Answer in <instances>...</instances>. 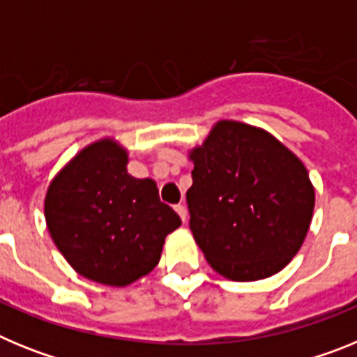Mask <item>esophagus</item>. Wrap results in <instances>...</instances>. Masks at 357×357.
<instances>
[{
  "label": "esophagus",
  "mask_w": 357,
  "mask_h": 357,
  "mask_svg": "<svg viewBox=\"0 0 357 357\" xmlns=\"http://www.w3.org/2000/svg\"><path fill=\"white\" fill-rule=\"evenodd\" d=\"M175 211H176V214L181 216L182 222L185 223V220H188V211H185V206H182V204H178V206H175Z\"/></svg>",
  "instance_id": "34e87169"
}]
</instances>
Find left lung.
<instances>
[{"instance_id": "8db88e82", "label": "left lung", "mask_w": 357, "mask_h": 357, "mask_svg": "<svg viewBox=\"0 0 357 357\" xmlns=\"http://www.w3.org/2000/svg\"><path fill=\"white\" fill-rule=\"evenodd\" d=\"M189 160V227L211 268L238 282L280 272L313 218L304 162L270 132L232 119L218 121Z\"/></svg>"}]
</instances>
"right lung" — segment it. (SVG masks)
<instances>
[{
    "label": "right lung",
    "mask_w": 357,
    "mask_h": 357,
    "mask_svg": "<svg viewBox=\"0 0 357 357\" xmlns=\"http://www.w3.org/2000/svg\"><path fill=\"white\" fill-rule=\"evenodd\" d=\"M128 151L112 137L91 143L53 176L44 198L50 236L85 279L123 288L157 266L181 218L151 178L127 172Z\"/></svg>",
    "instance_id": "right-lung-1"
}]
</instances>
